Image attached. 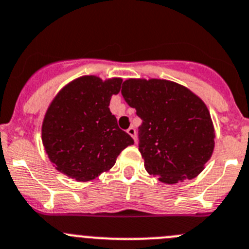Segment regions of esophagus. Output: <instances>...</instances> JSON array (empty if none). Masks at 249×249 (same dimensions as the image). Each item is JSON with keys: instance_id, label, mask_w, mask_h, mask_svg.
Returning <instances> with one entry per match:
<instances>
[{"instance_id": "34e87169", "label": "esophagus", "mask_w": 249, "mask_h": 249, "mask_svg": "<svg viewBox=\"0 0 249 249\" xmlns=\"http://www.w3.org/2000/svg\"><path fill=\"white\" fill-rule=\"evenodd\" d=\"M127 133L129 134V136L132 137L134 140V142H137V132H136V128H133V127H129L128 129H127Z\"/></svg>"}]
</instances>
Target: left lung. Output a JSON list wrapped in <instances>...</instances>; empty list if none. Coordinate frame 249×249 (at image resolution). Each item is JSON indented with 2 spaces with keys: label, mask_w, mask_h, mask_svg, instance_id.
Masks as SVG:
<instances>
[{
  "label": "left lung",
  "mask_w": 249,
  "mask_h": 249,
  "mask_svg": "<svg viewBox=\"0 0 249 249\" xmlns=\"http://www.w3.org/2000/svg\"><path fill=\"white\" fill-rule=\"evenodd\" d=\"M121 92L142 120L138 149L145 170L166 184L200 174L215 145L213 121L201 99L158 79L126 80Z\"/></svg>",
  "instance_id": "1"
}]
</instances>
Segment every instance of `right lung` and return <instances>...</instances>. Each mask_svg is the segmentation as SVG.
<instances>
[{"label": "right lung", "instance_id": "obj_1", "mask_svg": "<svg viewBox=\"0 0 249 249\" xmlns=\"http://www.w3.org/2000/svg\"><path fill=\"white\" fill-rule=\"evenodd\" d=\"M121 84L117 77L106 81L79 77L50 104L42 141L59 172L77 181H89L111 169L120 153L133 144L109 111V100L120 92Z\"/></svg>", "mask_w": 249, "mask_h": 249}]
</instances>
